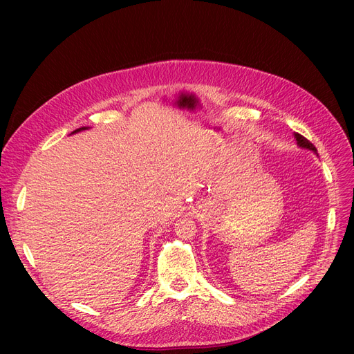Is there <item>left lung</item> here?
Listing matches in <instances>:
<instances>
[{"label": "left lung", "instance_id": "8db88e82", "mask_svg": "<svg viewBox=\"0 0 354 354\" xmlns=\"http://www.w3.org/2000/svg\"><path fill=\"white\" fill-rule=\"evenodd\" d=\"M294 139L297 140V146L301 149H307V151H311L313 153L317 155V149H315V146L311 142H308L304 136H301L300 133H294Z\"/></svg>", "mask_w": 354, "mask_h": 354}]
</instances>
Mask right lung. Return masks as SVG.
Segmentation results:
<instances>
[{"label": "right lung", "mask_w": 354, "mask_h": 354, "mask_svg": "<svg viewBox=\"0 0 354 354\" xmlns=\"http://www.w3.org/2000/svg\"><path fill=\"white\" fill-rule=\"evenodd\" d=\"M87 129H90V127H88V126H84V127H79V129H76V130H73L71 135H74V133H79V132H83V130H87Z\"/></svg>", "instance_id": "add662e5"}]
</instances>
